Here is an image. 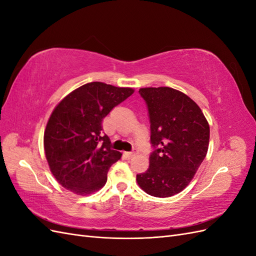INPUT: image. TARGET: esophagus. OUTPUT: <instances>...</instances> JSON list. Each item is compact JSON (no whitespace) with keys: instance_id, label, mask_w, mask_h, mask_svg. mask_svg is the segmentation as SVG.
Returning <instances> with one entry per match:
<instances>
[{"instance_id":"1","label":"esophagus","mask_w":256,"mask_h":256,"mask_svg":"<svg viewBox=\"0 0 256 256\" xmlns=\"http://www.w3.org/2000/svg\"><path fill=\"white\" fill-rule=\"evenodd\" d=\"M136 154H138V148H134L132 152H127L126 154H127V157H128L129 159H131L132 157H134Z\"/></svg>"}]
</instances>
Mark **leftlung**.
Wrapping results in <instances>:
<instances>
[{"instance_id": "8db88e82", "label": "left lung", "mask_w": 256, "mask_h": 256, "mask_svg": "<svg viewBox=\"0 0 256 256\" xmlns=\"http://www.w3.org/2000/svg\"><path fill=\"white\" fill-rule=\"evenodd\" d=\"M145 100L154 152L150 168L136 175L147 194L168 198L182 191L206 157L209 125L200 106L184 92L171 88L138 90Z\"/></svg>"}]
</instances>
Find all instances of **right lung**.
Wrapping results in <instances>:
<instances>
[{"label": "right lung", "instance_id": "1", "mask_svg": "<svg viewBox=\"0 0 256 256\" xmlns=\"http://www.w3.org/2000/svg\"><path fill=\"white\" fill-rule=\"evenodd\" d=\"M130 88L102 82L84 84L53 110L44 130L46 158L56 180L67 190L88 196L102 189L122 152L102 134V120L134 94Z\"/></svg>", "mask_w": 256, "mask_h": 256}]
</instances>
